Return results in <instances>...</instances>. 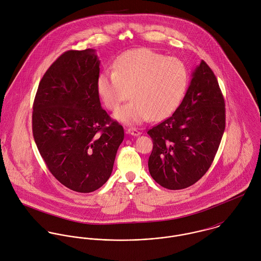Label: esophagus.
<instances>
[{
  "label": "esophagus",
  "mask_w": 261,
  "mask_h": 261,
  "mask_svg": "<svg viewBox=\"0 0 261 261\" xmlns=\"http://www.w3.org/2000/svg\"><path fill=\"white\" fill-rule=\"evenodd\" d=\"M127 133L129 134V135H132V136H135V137H138V136H140L142 133L140 132V130H138V128H136V127H128L127 128Z\"/></svg>",
  "instance_id": "1"
}]
</instances>
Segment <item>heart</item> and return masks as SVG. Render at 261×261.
Listing matches in <instances>:
<instances>
[{"label":"heart","instance_id":"b5f03b06","mask_svg":"<svg viewBox=\"0 0 261 261\" xmlns=\"http://www.w3.org/2000/svg\"><path fill=\"white\" fill-rule=\"evenodd\" d=\"M187 86L188 71L181 60L147 48L121 53L113 71H105L97 79V91L108 110L115 112L129 94L133 97L115 114L125 124L170 116L182 102Z\"/></svg>","mask_w":261,"mask_h":261}]
</instances>
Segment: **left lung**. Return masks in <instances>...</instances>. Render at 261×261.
I'll return each instance as SVG.
<instances>
[{"mask_svg": "<svg viewBox=\"0 0 261 261\" xmlns=\"http://www.w3.org/2000/svg\"><path fill=\"white\" fill-rule=\"evenodd\" d=\"M225 115L217 78L202 60L179 108L148 132L153 145L148 164L151 178L170 190L185 189L199 181L221 143Z\"/></svg>", "mask_w": 261, "mask_h": 261, "instance_id": "8db88e82", "label": "left lung"}]
</instances>
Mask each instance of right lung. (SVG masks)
<instances>
[{
	"label": "right lung",
	"mask_w": 261,
	"mask_h": 261,
	"mask_svg": "<svg viewBox=\"0 0 261 261\" xmlns=\"http://www.w3.org/2000/svg\"><path fill=\"white\" fill-rule=\"evenodd\" d=\"M99 60L93 49L69 50L43 75L32 129L48 170L62 184L90 193L111 177L123 127L101 109Z\"/></svg>",
	"instance_id": "add662e5"
}]
</instances>
